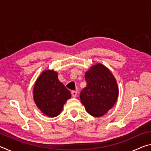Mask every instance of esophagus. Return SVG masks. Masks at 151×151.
Listing matches in <instances>:
<instances>
[{
    "label": "esophagus",
    "mask_w": 151,
    "mask_h": 151,
    "mask_svg": "<svg viewBox=\"0 0 151 151\" xmlns=\"http://www.w3.org/2000/svg\"><path fill=\"white\" fill-rule=\"evenodd\" d=\"M71 94H72V96L73 97H76V96H77L78 92L76 91H73L72 92H71Z\"/></svg>",
    "instance_id": "34e87169"
}]
</instances>
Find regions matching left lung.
Segmentation results:
<instances>
[{
	"label": "left lung",
	"mask_w": 151,
	"mask_h": 151,
	"mask_svg": "<svg viewBox=\"0 0 151 151\" xmlns=\"http://www.w3.org/2000/svg\"><path fill=\"white\" fill-rule=\"evenodd\" d=\"M85 78L87 85L80 94L81 103L91 115L103 116L118 99L116 78L109 68L101 63L92 66L85 73Z\"/></svg>",
	"instance_id": "8db88e82"
}]
</instances>
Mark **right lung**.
<instances>
[{"instance_id":"add662e5","label":"right lung","mask_w":151,"mask_h":151,"mask_svg":"<svg viewBox=\"0 0 151 151\" xmlns=\"http://www.w3.org/2000/svg\"><path fill=\"white\" fill-rule=\"evenodd\" d=\"M70 97V92L59 81L58 73L54 70H45L35 81L33 99L46 116H57Z\"/></svg>"}]
</instances>
